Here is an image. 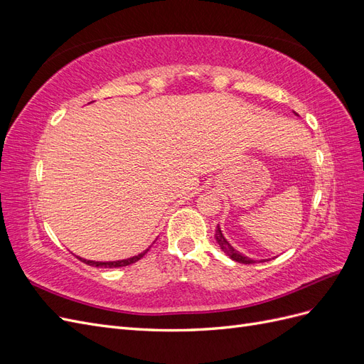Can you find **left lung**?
Returning <instances> with one entry per match:
<instances>
[{"mask_svg": "<svg viewBox=\"0 0 364 364\" xmlns=\"http://www.w3.org/2000/svg\"><path fill=\"white\" fill-rule=\"evenodd\" d=\"M215 240H217V243L220 245V247H222V250L226 253V255L230 258V259H234V261H237V262H241V264H253L255 261L253 259H250V258H247V257H245V255H241V253L238 252V250H235L232 246H230L228 241H226V238L223 237V234H222V230H220V228H217V230H215Z\"/></svg>", "mask_w": 364, "mask_h": 364, "instance_id": "8db88e82", "label": "left lung"}]
</instances>
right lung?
Here are the masks:
<instances>
[{"label":"right lung","instance_id":"add662e5","mask_svg":"<svg viewBox=\"0 0 364 364\" xmlns=\"http://www.w3.org/2000/svg\"><path fill=\"white\" fill-rule=\"evenodd\" d=\"M147 252H149V249H146L144 252H141L139 255H136V257H132V258H127V259H121V261H109V262L91 261V259H83V258H79V259H82L85 264H87V266H95V267H124V266H130V264H134L138 259H141L142 257L146 255Z\"/></svg>","mask_w":364,"mask_h":364}]
</instances>
